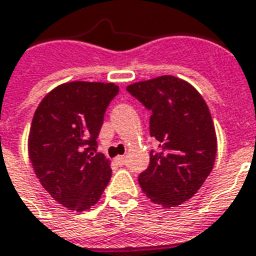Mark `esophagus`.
<instances>
[{
  "mask_svg": "<svg viewBox=\"0 0 256 256\" xmlns=\"http://www.w3.org/2000/svg\"><path fill=\"white\" fill-rule=\"evenodd\" d=\"M116 162H118L120 166H124L125 162H126V158H125V156H118V157L116 158Z\"/></svg>",
  "mask_w": 256,
  "mask_h": 256,
  "instance_id": "1",
  "label": "esophagus"
}]
</instances>
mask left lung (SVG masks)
<instances>
[{
	"mask_svg": "<svg viewBox=\"0 0 256 256\" xmlns=\"http://www.w3.org/2000/svg\"><path fill=\"white\" fill-rule=\"evenodd\" d=\"M126 90L152 113L150 136L158 142L139 184L156 204L180 206L214 168L216 135L210 108L189 82L172 76L128 85Z\"/></svg>",
	"mask_w": 256,
	"mask_h": 256,
	"instance_id": "left-lung-1",
	"label": "left lung"
}]
</instances>
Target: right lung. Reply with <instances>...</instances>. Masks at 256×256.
<instances>
[{"instance_id":"1","label":"right lung","mask_w":256,"mask_h":256,"mask_svg":"<svg viewBox=\"0 0 256 256\" xmlns=\"http://www.w3.org/2000/svg\"><path fill=\"white\" fill-rule=\"evenodd\" d=\"M118 90L112 82H67L50 90L34 113L32 168L44 189L72 211L95 206L110 182V161L96 152V139Z\"/></svg>"}]
</instances>
